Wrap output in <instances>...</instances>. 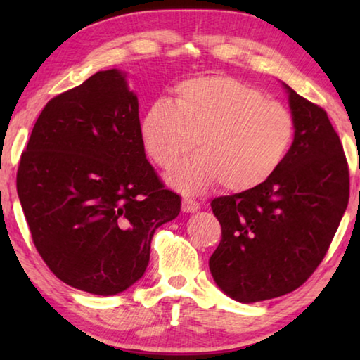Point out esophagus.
I'll return each mask as SVG.
<instances>
[{
  "label": "esophagus",
  "mask_w": 360,
  "mask_h": 360,
  "mask_svg": "<svg viewBox=\"0 0 360 360\" xmlns=\"http://www.w3.org/2000/svg\"><path fill=\"white\" fill-rule=\"evenodd\" d=\"M200 210V205L197 202H193L191 198H184L182 200V211L184 212H195Z\"/></svg>",
  "instance_id": "esophagus-1"
}]
</instances>
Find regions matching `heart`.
Instances as JSON below:
<instances>
[{
    "label": "heart",
    "mask_w": 360,
    "mask_h": 360,
    "mask_svg": "<svg viewBox=\"0 0 360 360\" xmlns=\"http://www.w3.org/2000/svg\"><path fill=\"white\" fill-rule=\"evenodd\" d=\"M294 130V117L281 103L222 75L179 82L174 101L152 103L139 125L146 152L162 168L173 167L197 144V154L167 178L184 193H200L217 182L230 192L264 184L284 162Z\"/></svg>",
    "instance_id": "heart-1"
}]
</instances>
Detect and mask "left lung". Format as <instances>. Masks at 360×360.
I'll list each match as a JSON object with an SVG mask.
<instances>
[{
    "mask_svg": "<svg viewBox=\"0 0 360 360\" xmlns=\"http://www.w3.org/2000/svg\"><path fill=\"white\" fill-rule=\"evenodd\" d=\"M294 143L259 187L219 197L222 238L210 259L217 288L241 303L281 297L313 275L349 200V169L327 112L283 82Z\"/></svg>",
    "mask_w": 360,
    "mask_h": 360,
    "instance_id": "obj_1",
    "label": "left lung"
}]
</instances>
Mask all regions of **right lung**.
Instances as JSON below:
<instances>
[{
    "mask_svg": "<svg viewBox=\"0 0 360 360\" xmlns=\"http://www.w3.org/2000/svg\"><path fill=\"white\" fill-rule=\"evenodd\" d=\"M127 72L98 71L47 103L17 172L36 249L71 288L115 295L141 279L181 197L146 158Z\"/></svg>",
    "mask_w": 360,
    "mask_h": 360,
    "instance_id": "add662e5",
    "label": "right lung"
}]
</instances>
